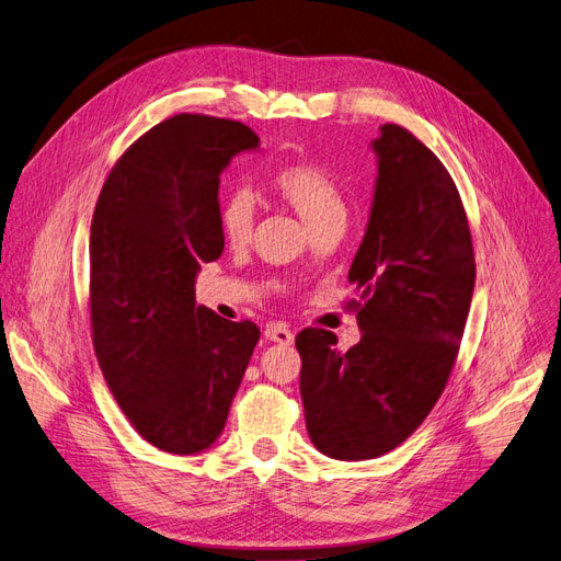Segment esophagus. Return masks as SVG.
Wrapping results in <instances>:
<instances>
[{"mask_svg": "<svg viewBox=\"0 0 561 561\" xmlns=\"http://www.w3.org/2000/svg\"><path fill=\"white\" fill-rule=\"evenodd\" d=\"M266 341H274L278 345H293L295 343V333L289 331L285 324H268L264 329Z\"/></svg>", "mask_w": 561, "mask_h": 561, "instance_id": "1", "label": "esophagus"}]
</instances>
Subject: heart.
I'll return each mask as SVG.
<instances>
[{"instance_id": "b5f03b06", "label": "heart", "mask_w": 561, "mask_h": 561, "mask_svg": "<svg viewBox=\"0 0 561 561\" xmlns=\"http://www.w3.org/2000/svg\"><path fill=\"white\" fill-rule=\"evenodd\" d=\"M272 188L293 209L308 230L316 234L329 226H343L347 207L339 184L322 168L312 163H289L274 172ZM220 234L230 245L249 243L255 228V203L249 193L237 191L222 199Z\"/></svg>"}]
</instances>
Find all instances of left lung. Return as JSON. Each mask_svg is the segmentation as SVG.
Returning <instances> with one entry per match:
<instances>
[{
  "label": "left lung",
  "instance_id": "left-lung-1",
  "mask_svg": "<svg viewBox=\"0 0 561 561\" xmlns=\"http://www.w3.org/2000/svg\"><path fill=\"white\" fill-rule=\"evenodd\" d=\"M370 216L347 280L362 341L297 335L301 400L316 449L368 460L405 442L451 375L472 304V234L451 174L410 130L379 126Z\"/></svg>",
  "mask_w": 561,
  "mask_h": 561
}]
</instances>
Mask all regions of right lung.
Segmentation results:
<instances>
[{
    "label": "right lung",
    "instance_id": "add662e5",
    "mask_svg": "<svg viewBox=\"0 0 561 561\" xmlns=\"http://www.w3.org/2000/svg\"><path fill=\"white\" fill-rule=\"evenodd\" d=\"M260 147L232 119L176 115L107 174L89 239L92 335L105 382L156 449L193 456L226 428L260 329L197 306L199 264L220 257V174Z\"/></svg>",
    "mask_w": 561,
    "mask_h": 561
}]
</instances>
